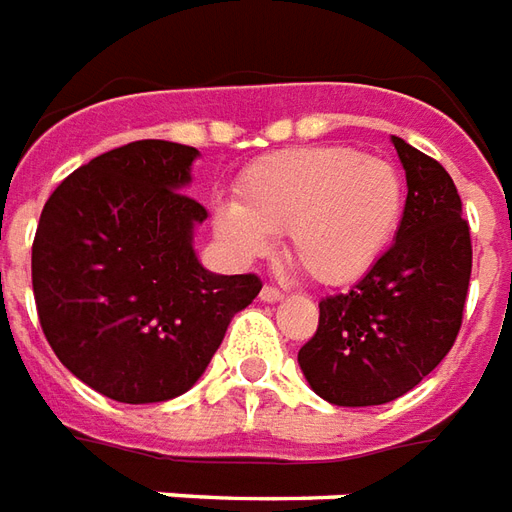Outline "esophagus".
<instances>
[{
    "label": "esophagus",
    "instance_id": "1",
    "mask_svg": "<svg viewBox=\"0 0 512 512\" xmlns=\"http://www.w3.org/2000/svg\"><path fill=\"white\" fill-rule=\"evenodd\" d=\"M282 298H285V293L276 285H266L260 290V301H266V304H276V301H282Z\"/></svg>",
    "mask_w": 512,
    "mask_h": 512
}]
</instances>
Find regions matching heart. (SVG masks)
Returning <instances> with one entry per match:
<instances>
[{
  "instance_id": "heart-1",
  "label": "heart",
  "mask_w": 512,
  "mask_h": 512,
  "mask_svg": "<svg viewBox=\"0 0 512 512\" xmlns=\"http://www.w3.org/2000/svg\"><path fill=\"white\" fill-rule=\"evenodd\" d=\"M404 206L396 168L347 146L276 151L219 206L214 227L241 257H260L268 236H287V257L320 285H344L377 263Z\"/></svg>"
}]
</instances>
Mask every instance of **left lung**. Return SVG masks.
I'll list each match as a JSON object with an SVG mask.
<instances>
[{"instance_id": "8db88e82", "label": "left lung", "mask_w": 512, "mask_h": 512, "mask_svg": "<svg viewBox=\"0 0 512 512\" xmlns=\"http://www.w3.org/2000/svg\"><path fill=\"white\" fill-rule=\"evenodd\" d=\"M407 170L396 244L358 285L325 295L320 323L298 350L317 396L339 407L388 404L439 366L461 331L472 238L448 170L393 138Z\"/></svg>"}]
</instances>
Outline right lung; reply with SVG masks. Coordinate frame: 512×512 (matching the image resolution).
Wrapping results in <instances>:
<instances>
[{"label":"right lung","mask_w":512,"mask_h":512,"mask_svg":"<svg viewBox=\"0 0 512 512\" xmlns=\"http://www.w3.org/2000/svg\"><path fill=\"white\" fill-rule=\"evenodd\" d=\"M198 149L135 140L70 173L45 200L32 244L37 317L56 358L124 404L189 391L260 276L200 266L192 230L208 217L184 195Z\"/></svg>","instance_id":"right-lung-1"}]
</instances>
